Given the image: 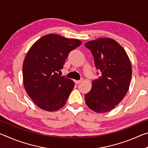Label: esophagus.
Segmentation results:
<instances>
[{
    "label": "esophagus",
    "instance_id": "34e87169",
    "mask_svg": "<svg viewBox=\"0 0 148 148\" xmlns=\"http://www.w3.org/2000/svg\"><path fill=\"white\" fill-rule=\"evenodd\" d=\"M82 82V79H80V80H76V81H75V84H76V85H78V84H79L80 83H81Z\"/></svg>",
    "mask_w": 148,
    "mask_h": 148
}]
</instances>
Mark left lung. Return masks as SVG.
I'll return each instance as SVG.
<instances>
[{
  "label": "left lung",
  "instance_id": "8db88e82",
  "mask_svg": "<svg viewBox=\"0 0 148 148\" xmlns=\"http://www.w3.org/2000/svg\"><path fill=\"white\" fill-rule=\"evenodd\" d=\"M85 46L91 50L100 72L99 78L92 82L91 91L85 95L86 104L97 113L111 111L128 91L131 61L123 47L114 39L98 38L87 42Z\"/></svg>",
  "mask_w": 148,
  "mask_h": 148
}]
</instances>
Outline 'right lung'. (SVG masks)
<instances>
[{"mask_svg": "<svg viewBox=\"0 0 148 148\" xmlns=\"http://www.w3.org/2000/svg\"><path fill=\"white\" fill-rule=\"evenodd\" d=\"M82 42L56 34L41 37L31 47L23 64L25 89L40 108L54 112L64 106L74 87L72 79L58 74L70 52Z\"/></svg>", "mask_w": 148, "mask_h": 148, "instance_id": "obj_1", "label": "right lung"}]
</instances>
